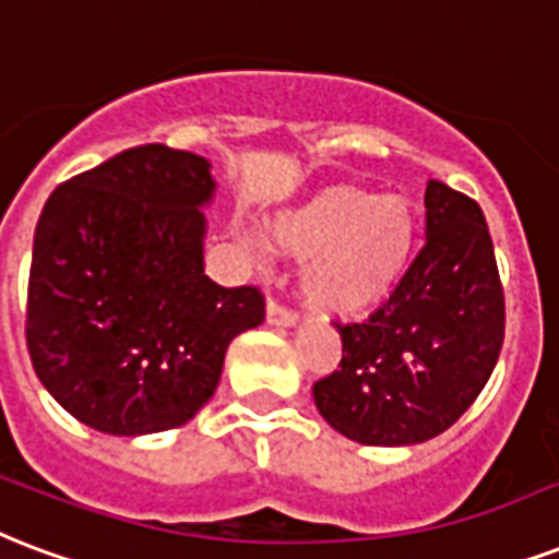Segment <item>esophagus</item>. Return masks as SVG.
I'll return each instance as SVG.
<instances>
[{"instance_id":"1","label":"esophagus","mask_w":559,"mask_h":559,"mask_svg":"<svg viewBox=\"0 0 559 559\" xmlns=\"http://www.w3.org/2000/svg\"><path fill=\"white\" fill-rule=\"evenodd\" d=\"M266 322L275 328H293L298 322V317L293 310L281 308L278 301H270V305H266Z\"/></svg>"}]
</instances>
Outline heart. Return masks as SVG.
<instances>
[{
	"label": "heart",
	"mask_w": 559,
	"mask_h": 559,
	"mask_svg": "<svg viewBox=\"0 0 559 559\" xmlns=\"http://www.w3.org/2000/svg\"><path fill=\"white\" fill-rule=\"evenodd\" d=\"M270 237L301 266V293L331 317H360L393 296L411 266L419 219L404 195L322 187L270 219Z\"/></svg>",
	"instance_id": "obj_1"
}]
</instances>
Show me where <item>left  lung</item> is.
Here are the masks:
<instances>
[{
  "instance_id": "8db88e82",
  "label": "left lung",
  "mask_w": 559,
  "mask_h": 559,
  "mask_svg": "<svg viewBox=\"0 0 559 559\" xmlns=\"http://www.w3.org/2000/svg\"><path fill=\"white\" fill-rule=\"evenodd\" d=\"M336 331L340 369L313 383L336 433L395 449L449 431L504 343V293L478 202L428 181L419 258L381 310Z\"/></svg>"
}]
</instances>
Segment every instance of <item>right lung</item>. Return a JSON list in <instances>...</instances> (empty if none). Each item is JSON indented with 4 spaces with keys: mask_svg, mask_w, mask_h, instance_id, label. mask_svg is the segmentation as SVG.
<instances>
[{
    "mask_svg": "<svg viewBox=\"0 0 559 559\" xmlns=\"http://www.w3.org/2000/svg\"><path fill=\"white\" fill-rule=\"evenodd\" d=\"M211 160L138 146L70 178L34 231L25 340L34 372L87 428L143 437L202 411L225 352L263 322L254 287L204 275Z\"/></svg>",
    "mask_w": 559,
    "mask_h": 559,
    "instance_id": "add662e5",
    "label": "right lung"
}]
</instances>
